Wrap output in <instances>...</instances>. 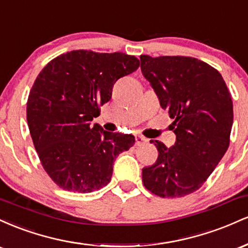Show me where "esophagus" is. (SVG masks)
<instances>
[{
	"label": "esophagus",
	"mask_w": 248,
	"mask_h": 248,
	"mask_svg": "<svg viewBox=\"0 0 248 248\" xmlns=\"http://www.w3.org/2000/svg\"><path fill=\"white\" fill-rule=\"evenodd\" d=\"M147 139H144L143 136H136L135 138V144L136 146H142V144L147 143Z\"/></svg>",
	"instance_id": "esophagus-1"
}]
</instances>
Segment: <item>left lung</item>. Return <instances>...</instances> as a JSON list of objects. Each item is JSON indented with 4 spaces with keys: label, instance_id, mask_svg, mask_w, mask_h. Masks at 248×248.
I'll return each mask as SVG.
<instances>
[{
    "label": "left lung",
    "instance_id": "obj_1",
    "mask_svg": "<svg viewBox=\"0 0 248 248\" xmlns=\"http://www.w3.org/2000/svg\"><path fill=\"white\" fill-rule=\"evenodd\" d=\"M141 71L167 109L176 134L175 146L157 148V161L142 169L147 190L162 198L197 191L230 144L233 104L223 77L215 67L184 56H140Z\"/></svg>",
    "mask_w": 248,
    "mask_h": 248
}]
</instances>
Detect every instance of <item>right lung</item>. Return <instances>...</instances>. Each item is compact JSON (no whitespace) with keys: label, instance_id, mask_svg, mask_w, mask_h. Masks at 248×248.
<instances>
[{"label":"right lung","instance_id":"obj_1","mask_svg":"<svg viewBox=\"0 0 248 248\" xmlns=\"http://www.w3.org/2000/svg\"><path fill=\"white\" fill-rule=\"evenodd\" d=\"M140 66L135 56L73 50L47 62L27 102V120L43 168L65 191L93 192L112 178L116 156L135 138L105 132L93 118L113 86Z\"/></svg>","mask_w":248,"mask_h":248}]
</instances>
